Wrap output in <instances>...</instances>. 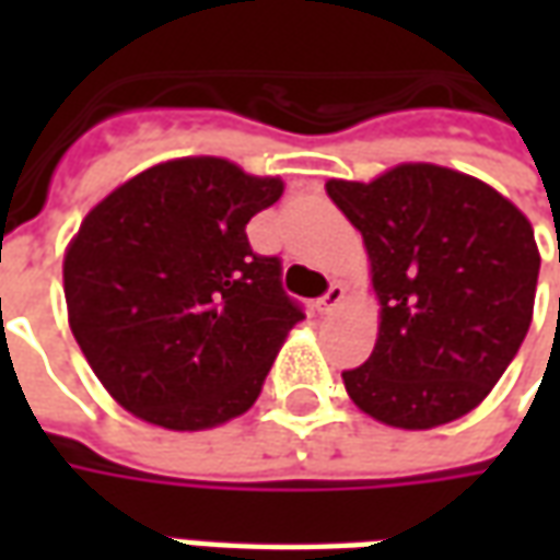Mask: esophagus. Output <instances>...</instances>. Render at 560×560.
<instances>
[{
    "mask_svg": "<svg viewBox=\"0 0 560 560\" xmlns=\"http://www.w3.org/2000/svg\"><path fill=\"white\" fill-rule=\"evenodd\" d=\"M345 303V284H339V281H332L327 288V293L320 296V312H336L339 305Z\"/></svg>",
    "mask_w": 560,
    "mask_h": 560,
    "instance_id": "esophagus-1",
    "label": "esophagus"
}]
</instances>
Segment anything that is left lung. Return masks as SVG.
Wrapping results in <instances>:
<instances>
[{"label":"left lung","instance_id":"left-lung-1","mask_svg":"<svg viewBox=\"0 0 560 560\" xmlns=\"http://www.w3.org/2000/svg\"><path fill=\"white\" fill-rule=\"evenodd\" d=\"M372 257L381 329L341 372L353 405L396 429L474 411L525 341L540 276L530 221L474 176L399 164L372 183L329 179Z\"/></svg>","mask_w":560,"mask_h":560}]
</instances>
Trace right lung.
<instances>
[{"instance_id":"1","label":"right lung","mask_w":560,"mask_h":560,"mask_svg":"<svg viewBox=\"0 0 560 560\" xmlns=\"http://www.w3.org/2000/svg\"><path fill=\"white\" fill-rule=\"evenodd\" d=\"M281 179L224 159L138 173L80 224L62 264L68 324L107 393L135 417L197 432L245 413L303 305L245 224Z\"/></svg>"}]
</instances>
